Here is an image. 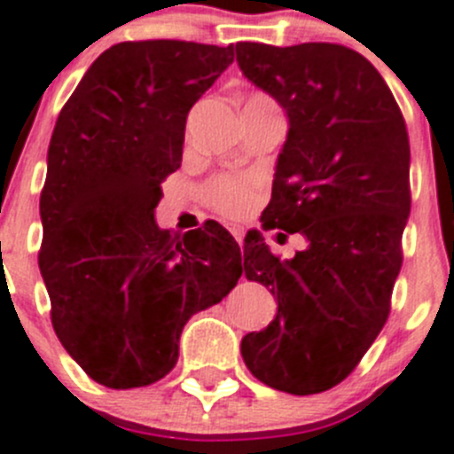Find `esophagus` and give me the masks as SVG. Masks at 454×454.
Wrapping results in <instances>:
<instances>
[{
  "label": "esophagus",
  "mask_w": 454,
  "mask_h": 454,
  "mask_svg": "<svg viewBox=\"0 0 454 454\" xmlns=\"http://www.w3.org/2000/svg\"><path fill=\"white\" fill-rule=\"evenodd\" d=\"M231 232H232V237H235V239H237V244H239V247H241V241H244V231H241L239 226H232Z\"/></svg>",
  "instance_id": "esophagus-1"
}]
</instances>
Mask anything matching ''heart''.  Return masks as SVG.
<instances>
[{"label":"heart","instance_id":"b5f03b06","mask_svg":"<svg viewBox=\"0 0 454 454\" xmlns=\"http://www.w3.org/2000/svg\"><path fill=\"white\" fill-rule=\"evenodd\" d=\"M206 201L219 213L244 215L255 201V181L241 175H222L206 185Z\"/></svg>","mask_w":454,"mask_h":454}]
</instances>
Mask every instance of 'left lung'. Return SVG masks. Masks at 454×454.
I'll use <instances>...</instances> for the list:
<instances>
[{
    "label": "left lung",
    "instance_id": "left-lung-1",
    "mask_svg": "<svg viewBox=\"0 0 454 454\" xmlns=\"http://www.w3.org/2000/svg\"><path fill=\"white\" fill-rule=\"evenodd\" d=\"M237 65L289 118L262 226L300 232L279 260L260 235L244 275L269 286L278 316L241 340L255 379L279 392H325L354 372L389 316L410 215L403 114L367 58L340 44L239 42Z\"/></svg>",
    "mask_w": 454,
    "mask_h": 454
}]
</instances>
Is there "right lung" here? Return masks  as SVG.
I'll use <instances>...</instances> for the list:
<instances>
[{
  "label": "right lung",
  "mask_w": 454,
  "mask_h": 454,
  "mask_svg": "<svg viewBox=\"0 0 454 454\" xmlns=\"http://www.w3.org/2000/svg\"><path fill=\"white\" fill-rule=\"evenodd\" d=\"M231 62L232 46L121 42L55 122L37 262L55 333L96 383L163 379L190 316L241 278L239 247L217 222L184 237L154 222L160 184L181 168L188 112Z\"/></svg>",
  "instance_id": "1"
}]
</instances>
